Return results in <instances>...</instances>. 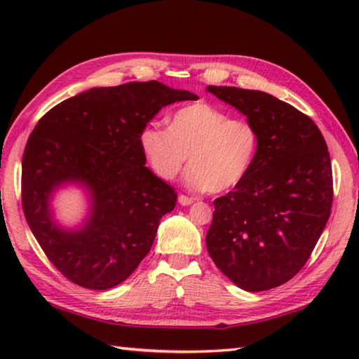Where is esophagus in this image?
Here are the masks:
<instances>
[{
	"mask_svg": "<svg viewBox=\"0 0 359 359\" xmlns=\"http://www.w3.org/2000/svg\"><path fill=\"white\" fill-rule=\"evenodd\" d=\"M193 202H194L193 197H188V196H185V194H180V196H179V203L184 205V207H188V205H191Z\"/></svg>",
	"mask_w": 359,
	"mask_h": 359,
	"instance_id": "1",
	"label": "esophagus"
}]
</instances>
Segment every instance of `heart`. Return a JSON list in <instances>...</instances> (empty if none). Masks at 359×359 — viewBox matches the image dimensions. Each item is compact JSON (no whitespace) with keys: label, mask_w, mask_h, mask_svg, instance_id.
Instances as JSON below:
<instances>
[{"label":"heart","mask_w":359,"mask_h":359,"mask_svg":"<svg viewBox=\"0 0 359 359\" xmlns=\"http://www.w3.org/2000/svg\"><path fill=\"white\" fill-rule=\"evenodd\" d=\"M259 131L248 118L210 103H193L172 112L168 128L143 126L139 147L144 162L158 179L171 182L184 168L187 185L197 191L222 193L239 185L253 168Z\"/></svg>","instance_id":"1"}]
</instances>
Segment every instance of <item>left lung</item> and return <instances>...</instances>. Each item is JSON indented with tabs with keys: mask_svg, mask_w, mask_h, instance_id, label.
Instances as JSON below:
<instances>
[{
	"mask_svg": "<svg viewBox=\"0 0 359 359\" xmlns=\"http://www.w3.org/2000/svg\"><path fill=\"white\" fill-rule=\"evenodd\" d=\"M259 131L248 175L215 201L207 248L217 269L247 292L296 276L313 251L333 202L330 154L306 114L261 90L207 86Z\"/></svg>",
	"mask_w": 359,
	"mask_h": 359,
	"instance_id": "8db88e82",
	"label": "left lung"
}]
</instances>
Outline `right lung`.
<instances>
[{"mask_svg":"<svg viewBox=\"0 0 359 359\" xmlns=\"http://www.w3.org/2000/svg\"><path fill=\"white\" fill-rule=\"evenodd\" d=\"M197 98L154 80L131 81L67 98L38 121L22 154V211L66 279L108 290L131 276L149 253L177 193L144 166L139 134L163 106ZM69 181L85 184L93 202L77 232L60 229L48 208L53 189Z\"/></svg>","mask_w":359,"mask_h":359,"instance_id":"obj_1","label":"right lung"}]
</instances>
